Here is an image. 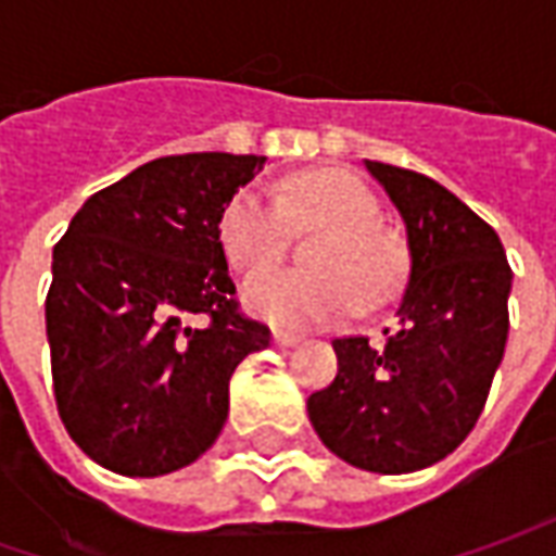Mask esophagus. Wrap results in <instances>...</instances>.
<instances>
[{"mask_svg":"<svg viewBox=\"0 0 556 556\" xmlns=\"http://www.w3.org/2000/svg\"><path fill=\"white\" fill-rule=\"evenodd\" d=\"M271 340H275V346H281V350H290V346H296L303 337L300 333H290V331H271Z\"/></svg>","mask_w":556,"mask_h":556,"instance_id":"1","label":"esophagus"}]
</instances>
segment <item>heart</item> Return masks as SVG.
Returning a JSON list of instances; mask_svg holds the SVG:
<instances>
[{
  "instance_id": "heart-1",
  "label": "heart",
  "mask_w": 556,
  "mask_h": 556,
  "mask_svg": "<svg viewBox=\"0 0 556 556\" xmlns=\"http://www.w3.org/2000/svg\"><path fill=\"white\" fill-rule=\"evenodd\" d=\"M374 194L350 173H306L275 191L247 185L219 219L228 263L256 268L275 260L288 241L290 225L325 228L312 244L315 271L268 266L244 285L247 309L278 328H315L350 318L362 303L387 300L405 271V253L380 225Z\"/></svg>"
}]
</instances>
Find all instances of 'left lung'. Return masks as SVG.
Segmentation results:
<instances>
[{
  "mask_svg": "<svg viewBox=\"0 0 556 556\" xmlns=\"http://www.w3.org/2000/svg\"><path fill=\"white\" fill-rule=\"evenodd\" d=\"M405 223L408 285L395 325L333 340L337 377L309 395L318 439L371 473H412L452 455L480 417L507 343L514 271L492 225L433 179L365 161Z\"/></svg>",
  "mask_w": 556,
  "mask_h": 556,
  "instance_id": "obj_1",
  "label": "left lung"
}]
</instances>
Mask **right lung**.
Here are the masks:
<instances>
[{"label": "right lung", "instance_id": "1", "mask_svg": "<svg viewBox=\"0 0 556 556\" xmlns=\"http://www.w3.org/2000/svg\"><path fill=\"white\" fill-rule=\"evenodd\" d=\"M263 166L223 151L144 163L83 203L54 244V402L101 467L163 477L223 433L228 380L271 333L238 312L219 219Z\"/></svg>", "mask_w": 556, "mask_h": 556}]
</instances>
